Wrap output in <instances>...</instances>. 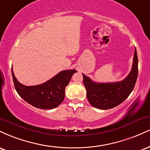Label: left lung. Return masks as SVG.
<instances>
[{
    "label": "left lung",
    "instance_id": "1",
    "mask_svg": "<svg viewBox=\"0 0 150 150\" xmlns=\"http://www.w3.org/2000/svg\"><path fill=\"white\" fill-rule=\"evenodd\" d=\"M138 74V58L136 49L131 71L123 80L116 82L97 83L83 75V82L89 102L99 109H109L125 101L135 87Z\"/></svg>",
    "mask_w": 150,
    "mask_h": 150
}]
</instances>
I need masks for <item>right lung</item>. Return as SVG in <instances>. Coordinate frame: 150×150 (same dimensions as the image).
Masks as SVG:
<instances>
[{
	"label": "right lung",
	"instance_id": "1",
	"mask_svg": "<svg viewBox=\"0 0 150 150\" xmlns=\"http://www.w3.org/2000/svg\"><path fill=\"white\" fill-rule=\"evenodd\" d=\"M76 72L75 70H63L41 85L25 86L18 82L12 68L15 88L19 95L28 104L41 109H52L63 102L65 87Z\"/></svg>",
	"mask_w": 150,
	"mask_h": 150
}]
</instances>
